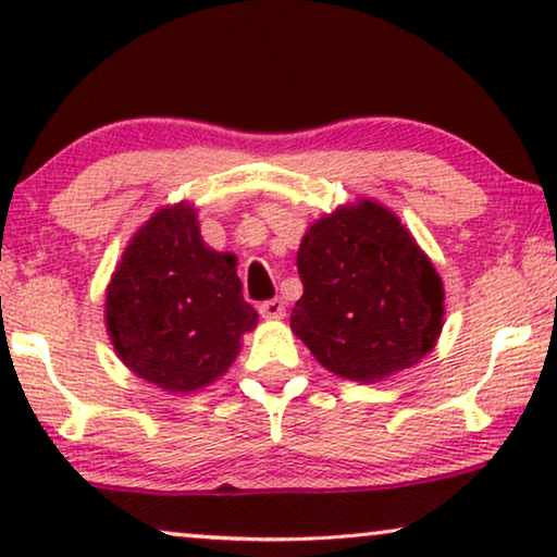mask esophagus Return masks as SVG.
I'll return each instance as SVG.
<instances>
[{"instance_id":"obj_1","label":"esophagus","mask_w":557,"mask_h":557,"mask_svg":"<svg viewBox=\"0 0 557 557\" xmlns=\"http://www.w3.org/2000/svg\"><path fill=\"white\" fill-rule=\"evenodd\" d=\"M258 311H261V317H265V319H281L286 314V307L281 299H269V301L258 304Z\"/></svg>"}]
</instances>
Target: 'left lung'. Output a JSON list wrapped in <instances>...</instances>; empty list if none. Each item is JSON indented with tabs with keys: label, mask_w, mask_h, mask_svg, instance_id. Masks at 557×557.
<instances>
[{
	"label": "left lung",
	"mask_w": 557,
	"mask_h": 557,
	"mask_svg": "<svg viewBox=\"0 0 557 557\" xmlns=\"http://www.w3.org/2000/svg\"><path fill=\"white\" fill-rule=\"evenodd\" d=\"M292 330L334 375L377 383L431 352L444 286L400 220L364 200L309 227Z\"/></svg>",
	"instance_id": "obj_1"
}]
</instances>
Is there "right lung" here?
Segmentation results:
<instances>
[{
    "label": "right lung",
    "mask_w": 557,
    "mask_h": 557,
    "mask_svg": "<svg viewBox=\"0 0 557 557\" xmlns=\"http://www.w3.org/2000/svg\"><path fill=\"white\" fill-rule=\"evenodd\" d=\"M256 322L235 258L205 246L189 205L159 210L134 235L106 296L119 357L170 393L223 375Z\"/></svg>",
    "instance_id": "right-lung-1"
}]
</instances>
